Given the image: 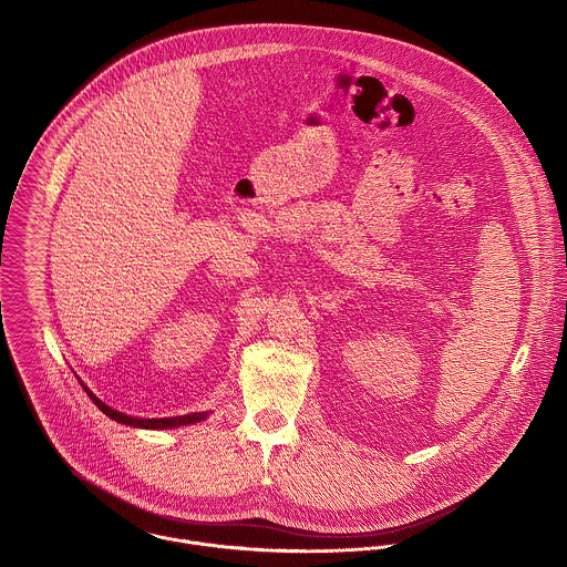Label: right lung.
Instances as JSON below:
<instances>
[{
  "instance_id": "obj_1",
  "label": "right lung",
  "mask_w": 567,
  "mask_h": 567,
  "mask_svg": "<svg viewBox=\"0 0 567 567\" xmlns=\"http://www.w3.org/2000/svg\"><path fill=\"white\" fill-rule=\"evenodd\" d=\"M82 384V382H81ZM84 393L93 400V404L97 405L106 416H111L113 421L117 423H124V425H133V427H146V430H167V427H178V425H189V423H196V421H205L207 419V412H189V414H181V416H163V419H140V416H131V414H124V412H117L113 410L111 405L100 402L84 384H82Z\"/></svg>"
}]
</instances>
